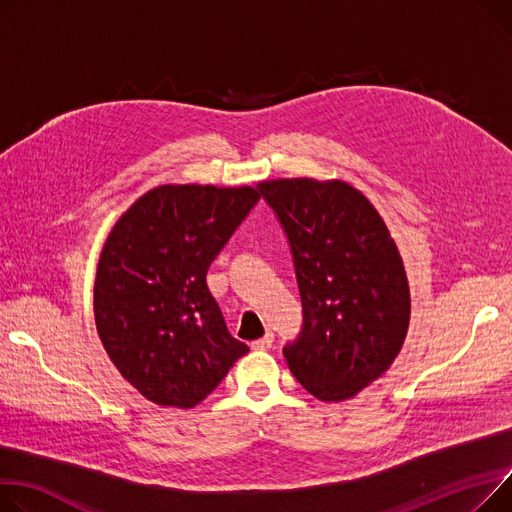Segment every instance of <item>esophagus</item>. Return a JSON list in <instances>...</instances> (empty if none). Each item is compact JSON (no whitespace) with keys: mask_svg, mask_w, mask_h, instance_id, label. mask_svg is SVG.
Returning a JSON list of instances; mask_svg holds the SVG:
<instances>
[{"mask_svg":"<svg viewBox=\"0 0 512 512\" xmlns=\"http://www.w3.org/2000/svg\"><path fill=\"white\" fill-rule=\"evenodd\" d=\"M271 344H274V333H265L261 339H255V342L251 344V348L263 352V350H269Z\"/></svg>","mask_w":512,"mask_h":512,"instance_id":"34e87169","label":"esophagus"}]
</instances>
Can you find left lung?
Masks as SVG:
<instances>
[{
  "instance_id": "8db88e82",
  "label": "left lung",
  "mask_w": 512,
  "mask_h": 512,
  "mask_svg": "<svg viewBox=\"0 0 512 512\" xmlns=\"http://www.w3.org/2000/svg\"><path fill=\"white\" fill-rule=\"evenodd\" d=\"M292 251L302 329L284 356L321 401H344L383 377L410 327L401 255L372 203L344 181L257 185Z\"/></svg>"
}]
</instances>
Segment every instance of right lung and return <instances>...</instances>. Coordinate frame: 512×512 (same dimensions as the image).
<instances>
[{"label": "right lung", "mask_w": 512, "mask_h": 512, "mask_svg": "<svg viewBox=\"0 0 512 512\" xmlns=\"http://www.w3.org/2000/svg\"><path fill=\"white\" fill-rule=\"evenodd\" d=\"M259 201L253 187L160 185L117 220L94 280V321L121 377L164 407H195L249 352L206 274Z\"/></svg>", "instance_id": "1"}]
</instances>
